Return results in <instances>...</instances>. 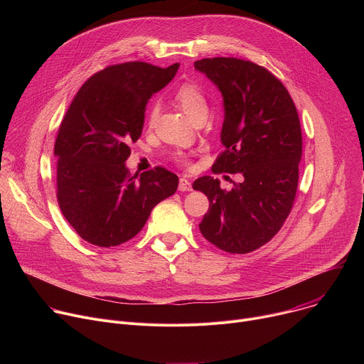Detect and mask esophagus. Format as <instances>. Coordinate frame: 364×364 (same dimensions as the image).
Segmentation results:
<instances>
[{"label":"esophagus","mask_w":364,"mask_h":364,"mask_svg":"<svg viewBox=\"0 0 364 364\" xmlns=\"http://www.w3.org/2000/svg\"><path fill=\"white\" fill-rule=\"evenodd\" d=\"M178 190H180V191H191V190H193L191 181H190L188 178H186V177L180 178V181H178Z\"/></svg>","instance_id":"obj_1"}]
</instances>
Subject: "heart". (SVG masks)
<instances>
[{
	"label": "heart",
	"instance_id": "obj_1",
	"mask_svg": "<svg viewBox=\"0 0 364 364\" xmlns=\"http://www.w3.org/2000/svg\"><path fill=\"white\" fill-rule=\"evenodd\" d=\"M176 100L188 119H193L197 114L207 111V102L204 93L197 85L186 83L176 92ZM157 117V107H154L148 114V124L152 125Z\"/></svg>",
	"mask_w": 364,
	"mask_h": 364
}]
</instances>
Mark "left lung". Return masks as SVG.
<instances>
[{
  "instance_id": "obj_1",
  "label": "left lung",
  "mask_w": 364,
  "mask_h": 364,
  "mask_svg": "<svg viewBox=\"0 0 364 364\" xmlns=\"http://www.w3.org/2000/svg\"><path fill=\"white\" fill-rule=\"evenodd\" d=\"M194 69L223 97L225 151L212 170L240 176L229 191L210 176L193 183L210 203L198 228L219 249L249 253L279 232L292 209L302 155L298 112L281 80L262 66L213 58L197 60Z\"/></svg>"
}]
</instances>
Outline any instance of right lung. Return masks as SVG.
<instances>
[{"instance_id": "obj_1", "label": "right lung", "mask_w": 364, "mask_h": 364, "mask_svg": "<svg viewBox=\"0 0 364 364\" xmlns=\"http://www.w3.org/2000/svg\"><path fill=\"white\" fill-rule=\"evenodd\" d=\"M180 63L109 66L79 89L56 144L58 201L86 242L109 247L141 232L155 205L173 196L178 177L163 168L131 176L125 161L144 127L148 99L166 87Z\"/></svg>"}]
</instances>
